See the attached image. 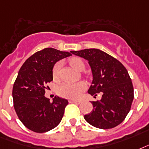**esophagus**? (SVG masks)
Instances as JSON below:
<instances>
[{"mask_svg": "<svg viewBox=\"0 0 149 149\" xmlns=\"http://www.w3.org/2000/svg\"><path fill=\"white\" fill-rule=\"evenodd\" d=\"M69 102H71V103H78V104H79V103L81 102V100H69Z\"/></svg>", "mask_w": 149, "mask_h": 149, "instance_id": "obj_1", "label": "esophagus"}]
</instances>
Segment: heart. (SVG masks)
<instances>
[{"label":"heart","mask_w":149,"mask_h":149,"mask_svg":"<svg viewBox=\"0 0 149 149\" xmlns=\"http://www.w3.org/2000/svg\"><path fill=\"white\" fill-rule=\"evenodd\" d=\"M70 64L77 71H81L85 68V64L82 60L78 57H73L70 60ZM61 68V63L57 62L53 69V76L54 78H57L59 76L60 69ZM85 84L83 81L77 83H62L57 88V93L64 98L76 100L80 97L82 92L85 89Z\"/></svg>","instance_id":"obj_1"}]
</instances>
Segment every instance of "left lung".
Returning <instances> with one entry per match:
<instances>
[{"label":"left lung","mask_w":149,"mask_h":149,"mask_svg":"<svg viewBox=\"0 0 149 149\" xmlns=\"http://www.w3.org/2000/svg\"><path fill=\"white\" fill-rule=\"evenodd\" d=\"M87 60L92 70L93 81L88 93L92 95L102 93L100 101L93 102V109L84 118L92 126L109 129L124 121L134 100V88L125 67L99 49L71 51Z\"/></svg>","instance_id":"8db88e82"}]
</instances>
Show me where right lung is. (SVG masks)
<instances>
[{
  "label": "right lung",
  "mask_w": 149,
  "mask_h": 149,
  "mask_svg": "<svg viewBox=\"0 0 149 149\" xmlns=\"http://www.w3.org/2000/svg\"><path fill=\"white\" fill-rule=\"evenodd\" d=\"M70 56L69 52L45 48L29 57L18 71L12 90L14 107L28 129L44 133L61 121L68 101L55 96L50 102L44 95L45 89L53 81L54 64Z\"/></svg>",
  "instance_id": "obj_1"
}]
</instances>
